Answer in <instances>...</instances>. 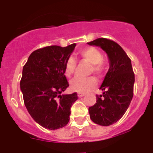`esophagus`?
<instances>
[{
    "label": "esophagus",
    "instance_id": "1",
    "mask_svg": "<svg viewBox=\"0 0 153 153\" xmlns=\"http://www.w3.org/2000/svg\"><path fill=\"white\" fill-rule=\"evenodd\" d=\"M77 96L79 97H84L85 96V93H77Z\"/></svg>",
    "mask_w": 153,
    "mask_h": 153
}]
</instances>
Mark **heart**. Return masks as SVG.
Instances as JSON below:
<instances>
[{
    "instance_id": "obj_1",
    "label": "heart",
    "mask_w": 153,
    "mask_h": 153,
    "mask_svg": "<svg viewBox=\"0 0 153 153\" xmlns=\"http://www.w3.org/2000/svg\"><path fill=\"white\" fill-rule=\"evenodd\" d=\"M81 60L91 63L90 72L100 74L103 72L105 67L102 61V53L94 47H87L79 51ZM76 67V61L73 56H70L64 65V74L67 77H70L74 74ZM98 84V81L94 76L83 78L75 77L70 81V89L73 91L86 93L94 89Z\"/></svg>"
}]
</instances>
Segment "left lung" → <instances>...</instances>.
I'll use <instances>...</instances> for the list:
<instances>
[{
	"instance_id": "1",
	"label": "left lung",
	"mask_w": 153,
	"mask_h": 153,
	"mask_svg": "<svg viewBox=\"0 0 153 153\" xmlns=\"http://www.w3.org/2000/svg\"><path fill=\"white\" fill-rule=\"evenodd\" d=\"M87 44L100 47L109 60V69L100 88L103 93L97 95V102L89 107L92 121L107 126L122 118L129 107L133 97L135 75L130 58L117 43L101 37Z\"/></svg>"
}]
</instances>
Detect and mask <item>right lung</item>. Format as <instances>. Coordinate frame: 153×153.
Wrapping results in <instances>:
<instances>
[{
    "label": "right lung",
    "instance_id": "right-lung-1",
    "mask_svg": "<svg viewBox=\"0 0 153 153\" xmlns=\"http://www.w3.org/2000/svg\"><path fill=\"white\" fill-rule=\"evenodd\" d=\"M76 44L52 45L33 51L23 67L21 90L28 113L39 125L54 130L70 120L77 94H62L69 86L64 65Z\"/></svg>",
    "mask_w": 153,
    "mask_h": 153
}]
</instances>
